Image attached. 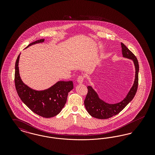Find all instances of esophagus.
<instances>
[{
    "mask_svg": "<svg viewBox=\"0 0 155 155\" xmlns=\"http://www.w3.org/2000/svg\"><path fill=\"white\" fill-rule=\"evenodd\" d=\"M84 80V77L82 75H80L77 78V82L78 83H82Z\"/></svg>",
    "mask_w": 155,
    "mask_h": 155,
    "instance_id": "1",
    "label": "esophagus"
}]
</instances>
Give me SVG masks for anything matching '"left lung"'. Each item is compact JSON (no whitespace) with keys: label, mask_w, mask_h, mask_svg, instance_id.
<instances>
[{"label":"left lung","mask_w":155,"mask_h":155,"mask_svg":"<svg viewBox=\"0 0 155 155\" xmlns=\"http://www.w3.org/2000/svg\"><path fill=\"white\" fill-rule=\"evenodd\" d=\"M123 57L133 60L135 67V78L133 87L123 101L116 104H109L101 100L96 92L88 86V93L84 101L85 108L89 114L93 117L99 119H107L118 114L130 103L135 95L138 86L139 64L136 56L123 43H121Z\"/></svg>","instance_id":"1"}]
</instances>
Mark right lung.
<instances>
[{"instance_id":"add662e5","label":"right lung","mask_w":155,"mask_h":155,"mask_svg":"<svg viewBox=\"0 0 155 155\" xmlns=\"http://www.w3.org/2000/svg\"><path fill=\"white\" fill-rule=\"evenodd\" d=\"M41 39L28 45L27 47L44 41ZM18 56L15 64V83L17 92L31 110L45 118H51L58 114L66 103L68 93L73 88L72 81H59L50 88L42 91L33 90L25 85L20 78Z\"/></svg>"}]
</instances>
